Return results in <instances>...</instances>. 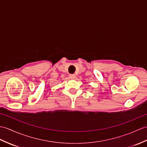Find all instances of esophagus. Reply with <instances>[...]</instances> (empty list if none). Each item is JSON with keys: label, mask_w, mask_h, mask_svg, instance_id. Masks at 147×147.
<instances>
[{"label": "esophagus", "mask_w": 147, "mask_h": 147, "mask_svg": "<svg viewBox=\"0 0 147 147\" xmlns=\"http://www.w3.org/2000/svg\"><path fill=\"white\" fill-rule=\"evenodd\" d=\"M69 78H71V79L74 80V79H75V78H76V75L74 74H70V75H69Z\"/></svg>", "instance_id": "esophagus-1"}]
</instances>
